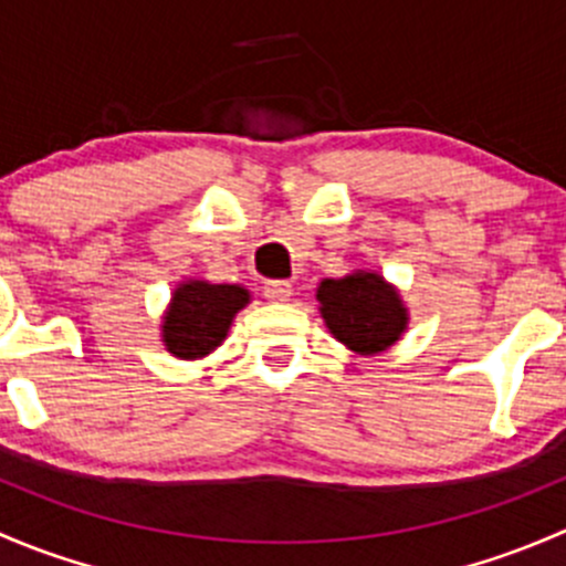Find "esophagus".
<instances>
[{
	"label": "esophagus",
	"mask_w": 566,
	"mask_h": 566,
	"mask_svg": "<svg viewBox=\"0 0 566 566\" xmlns=\"http://www.w3.org/2000/svg\"><path fill=\"white\" fill-rule=\"evenodd\" d=\"M262 295H265L271 304H282V301H290V295H293V284L284 282V279H273V282H265Z\"/></svg>",
	"instance_id": "obj_1"
}]
</instances>
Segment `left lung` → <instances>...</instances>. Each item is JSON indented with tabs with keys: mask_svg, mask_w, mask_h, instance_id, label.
<instances>
[{
	"mask_svg": "<svg viewBox=\"0 0 566 566\" xmlns=\"http://www.w3.org/2000/svg\"><path fill=\"white\" fill-rule=\"evenodd\" d=\"M325 325L358 356L389 350L408 328V310L380 273L356 271L342 279H323L317 287Z\"/></svg>",
	"mask_w": 566,
	"mask_h": 566,
	"instance_id": "8db88e82",
	"label": "left lung"
}]
</instances>
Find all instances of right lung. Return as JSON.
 <instances>
[{"label": "right lung", "mask_w": 566, "mask_h": 566, "mask_svg": "<svg viewBox=\"0 0 566 566\" xmlns=\"http://www.w3.org/2000/svg\"><path fill=\"white\" fill-rule=\"evenodd\" d=\"M249 290L241 284H210L197 279L180 284L164 315V345L182 361L205 358L227 339L232 317L249 304Z\"/></svg>", "instance_id": "right-lung-1"}]
</instances>
